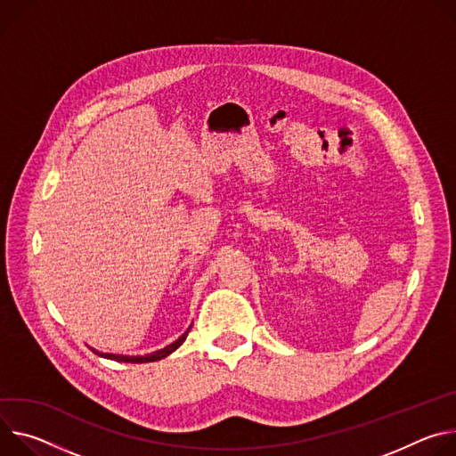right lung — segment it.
Segmentation results:
<instances>
[{
  "instance_id": "right-lung-1",
  "label": "right lung",
  "mask_w": 456,
  "mask_h": 456,
  "mask_svg": "<svg viewBox=\"0 0 456 456\" xmlns=\"http://www.w3.org/2000/svg\"><path fill=\"white\" fill-rule=\"evenodd\" d=\"M188 331H190V328L175 340V342H172V344H168L167 347H163V349H158V351H154V353H148V355H116V353H101V351H95L94 347H90L94 353H97L99 357H105V359H110V361H118V362H130V364H141V362H156V361H161V359H165V357H168L172 351H175L183 342H184V338L188 337Z\"/></svg>"
}]
</instances>
